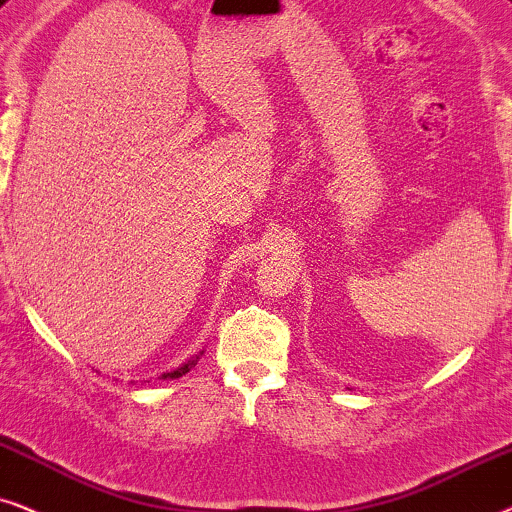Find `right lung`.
I'll use <instances>...</instances> for the list:
<instances>
[{"instance_id": "1", "label": "right lung", "mask_w": 512, "mask_h": 512, "mask_svg": "<svg viewBox=\"0 0 512 512\" xmlns=\"http://www.w3.org/2000/svg\"><path fill=\"white\" fill-rule=\"evenodd\" d=\"M201 356H203V353H201ZM201 356H196L194 360H189V363H185L182 367H177V370H173V372H166V374H163V379H177V377H182V374H187L196 363H199Z\"/></svg>"}]
</instances>
